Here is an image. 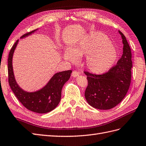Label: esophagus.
I'll return each mask as SVG.
<instances>
[{
  "label": "esophagus",
  "mask_w": 146,
  "mask_h": 146,
  "mask_svg": "<svg viewBox=\"0 0 146 146\" xmlns=\"http://www.w3.org/2000/svg\"><path fill=\"white\" fill-rule=\"evenodd\" d=\"M79 74H80V73H79L78 71L74 70V71H73L72 74V76L73 77H76V76H78L79 75Z\"/></svg>",
  "instance_id": "obj_1"
}]
</instances>
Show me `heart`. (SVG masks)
Segmentation results:
<instances>
[{
  "instance_id": "1",
  "label": "heart",
  "mask_w": 146,
  "mask_h": 146,
  "mask_svg": "<svg viewBox=\"0 0 146 146\" xmlns=\"http://www.w3.org/2000/svg\"><path fill=\"white\" fill-rule=\"evenodd\" d=\"M82 56H87L86 65L90 72L101 74L113 65L117 54L105 34L96 33L84 39L72 51H66L65 57L70 61L75 62L77 57Z\"/></svg>"
}]
</instances>
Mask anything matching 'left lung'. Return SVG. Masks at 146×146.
Instances as JSON below:
<instances>
[{
    "label": "left lung",
    "mask_w": 146,
    "mask_h": 146,
    "mask_svg": "<svg viewBox=\"0 0 146 146\" xmlns=\"http://www.w3.org/2000/svg\"><path fill=\"white\" fill-rule=\"evenodd\" d=\"M123 44V54L117 64L102 74L84 71L88 85L85 98L89 105L98 110H110L122 102L130 86L131 52L125 36L119 31Z\"/></svg>",
    "instance_id": "1"
}]
</instances>
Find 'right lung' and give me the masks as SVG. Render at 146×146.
<instances>
[{"label": "right lung", "mask_w": 146, "mask_h": 146, "mask_svg": "<svg viewBox=\"0 0 146 146\" xmlns=\"http://www.w3.org/2000/svg\"><path fill=\"white\" fill-rule=\"evenodd\" d=\"M37 29H38L26 33L21 38L31 34ZM18 41L19 40H16L13 45L8 55V83L16 98L25 108L37 113H47L53 110L59 105L61 98L62 89L65 83L69 80L72 71L67 70L56 73L48 84L38 91L35 92H27L24 91L18 86L15 81L12 66V57Z\"/></svg>", "instance_id": "obj_1"}]
</instances>
